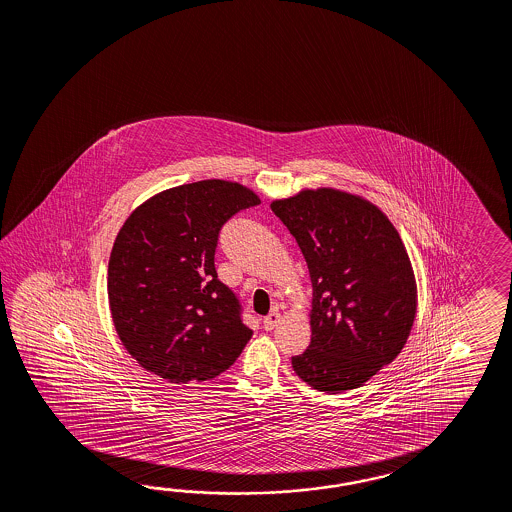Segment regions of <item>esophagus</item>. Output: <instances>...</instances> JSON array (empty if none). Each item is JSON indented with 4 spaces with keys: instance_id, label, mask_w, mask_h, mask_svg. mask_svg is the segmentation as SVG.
<instances>
[{
    "instance_id": "1",
    "label": "esophagus",
    "mask_w": 512,
    "mask_h": 512,
    "mask_svg": "<svg viewBox=\"0 0 512 512\" xmlns=\"http://www.w3.org/2000/svg\"><path fill=\"white\" fill-rule=\"evenodd\" d=\"M281 320V315H279V311L277 309H274V311H270L266 317L263 318V326L264 330H274L277 326V322Z\"/></svg>"
}]
</instances>
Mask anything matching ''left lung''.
Instances as JSON below:
<instances>
[{
  "mask_svg": "<svg viewBox=\"0 0 512 512\" xmlns=\"http://www.w3.org/2000/svg\"><path fill=\"white\" fill-rule=\"evenodd\" d=\"M313 285L311 345L292 369L326 393L360 387L399 354L414 326L417 287L401 236L360 195L333 188L277 199Z\"/></svg>",
  "mask_w": 512,
  "mask_h": 512,
  "instance_id": "left-lung-1",
  "label": "left lung"
}]
</instances>
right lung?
<instances>
[{"mask_svg":"<svg viewBox=\"0 0 512 512\" xmlns=\"http://www.w3.org/2000/svg\"><path fill=\"white\" fill-rule=\"evenodd\" d=\"M249 188L199 180L139 205L113 242L108 300L115 332L149 373L173 384L227 371L253 332L214 266L221 227L259 205Z\"/></svg>","mask_w":512,"mask_h":512,"instance_id":"obj_1","label":"right lung"}]
</instances>
